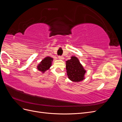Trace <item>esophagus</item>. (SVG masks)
Instances as JSON below:
<instances>
[{"instance_id": "34e87169", "label": "esophagus", "mask_w": 122, "mask_h": 122, "mask_svg": "<svg viewBox=\"0 0 122 122\" xmlns=\"http://www.w3.org/2000/svg\"><path fill=\"white\" fill-rule=\"evenodd\" d=\"M58 58L60 59V60H62V59H64V57L60 55V56H58Z\"/></svg>"}]
</instances>
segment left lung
Here are the masks:
<instances>
[{"label":"left lung","mask_w":122,"mask_h":122,"mask_svg":"<svg viewBox=\"0 0 122 122\" xmlns=\"http://www.w3.org/2000/svg\"><path fill=\"white\" fill-rule=\"evenodd\" d=\"M66 66L70 80L74 82H79L84 79V76L86 71L76 57L72 56L70 60L66 61Z\"/></svg>","instance_id":"obj_1"}]
</instances>
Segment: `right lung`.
Instances as JSON below:
<instances>
[{"label":"right lung","instance_id":"obj_1","mask_svg":"<svg viewBox=\"0 0 122 122\" xmlns=\"http://www.w3.org/2000/svg\"><path fill=\"white\" fill-rule=\"evenodd\" d=\"M53 60V58L50 57H46L42 61L40 62V64L38 66V69L39 71L44 73L48 69H49V68L51 66V62Z\"/></svg>","mask_w":122,"mask_h":122}]
</instances>
